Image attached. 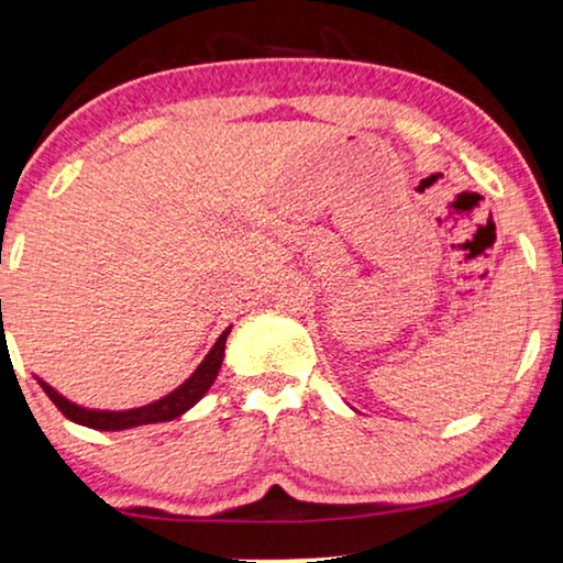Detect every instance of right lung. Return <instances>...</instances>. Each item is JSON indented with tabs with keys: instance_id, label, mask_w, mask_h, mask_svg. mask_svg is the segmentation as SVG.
<instances>
[{
	"instance_id": "obj_1",
	"label": "right lung",
	"mask_w": 563,
	"mask_h": 563,
	"mask_svg": "<svg viewBox=\"0 0 563 563\" xmlns=\"http://www.w3.org/2000/svg\"><path fill=\"white\" fill-rule=\"evenodd\" d=\"M231 332V327L223 332L219 340H216L213 350L208 352L203 363L195 368L190 378L185 380L183 386H177L175 391L164 396L159 401L146 404V407L139 409H125V411H100V409H85L79 404H74L69 399H64L62 394L56 391L54 386H48L46 380H37L43 386V391L48 394V399L56 404L58 411L64 417H69L71 422L92 427V430H129V427H139V424H154V422H169L179 415H185L187 409L195 407L200 399H203L208 388L213 386L216 376H219L221 363H223V350H227V336Z\"/></svg>"
}]
</instances>
